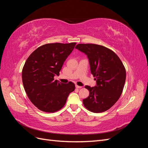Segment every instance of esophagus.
I'll list each match as a JSON object with an SVG mask.
<instances>
[{"mask_svg": "<svg viewBox=\"0 0 148 148\" xmlns=\"http://www.w3.org/2000/svg\"><path fill=\"white\" fill-rule=\"evenodd\" d=\"M75 87L77 88H78V89H80V88H82V86H78V85H76Z\"/></svg>", "mask_w": 148, "mask_h": 148, "instance_id": "obj_1", "label": "esophagus"}]
</instances>
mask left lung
Masks as SVG:
<instances>
[{
    "mask_svg": "<svg viewBox=\"0 0 148 148\" xmlns=\"http://www.w3.org/2000/svg\"><path fill=\"white\" fill-rule=\"evenodd\" d=\"M76 49L87 56L91 73L96 81L94 87L85 86L89 96L83 100L86 108L95 113L112 107L122 95L126 79L125 66L116 53L95 44H78Z\"/></svg>",
    "mask_w": 148,
    "mask_h": 148,
    "instance_id": "left-lung-1",
    "label": "left lung"
}]
</instances>
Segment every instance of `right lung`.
<instances>
[{
    "instance_id": "obj_1",
    "label": "right lung",
    "mask_w": 148,
    "mask_h": 148,
    "mask_svg": "<svg viewBox=\"0 0 148 148\" xmlns=\"http://www.w3.org/2000/svg\"><path fill=\"white\" fill-rule=\"evenodd\" d=\"M76 44H44L26 60L22 70V81L29 100L39 110L52 113L61 109L70 93L75 90L72 82L64 84L53 77L59 75Z\"/></svg>"
}]
</instances>
